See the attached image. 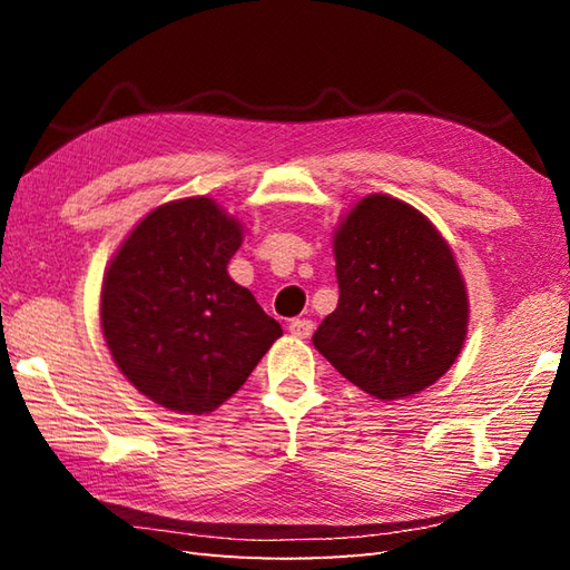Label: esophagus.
<instances>
[{
    "instance_id": "1",
    "label": "esophagus",
    "mask_w": 570,
    "mask_h": 570,
    "mask_svg": "<svg viewBox=\"0 0 570 570\" xmlns=\"http://www.w3.org/2000/svg\"><path fill=\"white\" fill-rule=\"evenodd\" d=\"M288 333H292L294 337H308L313 333V321H308V318L288 321Z\"/></svg>"
}]
</instances>
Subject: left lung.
I'll list each match as a JSON object with an SVG mask.
<instances>
[{
  "instance_id": "left-lung-1",
  "label": "left lung",
  "mask_w": 570,
  "mask_h": 570,
  "mask_svg": "<svg viewBox=\"0 0 570 570\" xmlns=\"http://www.w3.org/2000/svg\"><path fill=\"white\" fill-rule=\"evenodd\" d=\"M337 308L313 345L377 399L426 390L468 333V294L451 247L426 217L390 196L362 198L335 233Z\"/></svg>"
}]
</instances>
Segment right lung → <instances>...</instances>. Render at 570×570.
<instances>
[{
    "mask_svg": "<svg viewBox=\"0 0 570 570\" xmlns=\"http://www.w3.org/2000/svg\"><path fill=\"white\" fill-rule=\"evenodd\" d=\"M242 227L210 198L161 205L107 269L100 321L107 347L137 390L180 414H205L247 382L282 325L227 264Z\"/></svg>",
    "mask_w": 570,
    "mask_h": 570,
    "instance_id": "right-lung-1",
    "label": "right lung"
}]
</instances>
